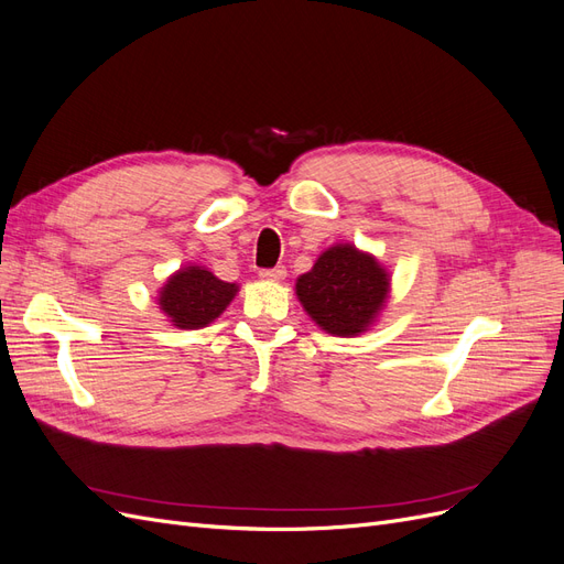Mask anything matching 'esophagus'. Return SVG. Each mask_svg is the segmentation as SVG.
Returning a JSON list of instances; mask_svg holds the SVG:
<instances>
[{
  "mask_svg": "<svg viewBox=\"0 0 564 564\" xmlns=\"http://www.w3.org/2000/svg\"><path fill=\"white\" fill-rule=\"evenodd\" d=\"M259 275L263 278V280H270V282H280V280H284L286 278V268L284 265H278V268H265V270H261Z\"/></svg>",
  "mask_w": 564,
  "mask_h": 564,
  "instance_id": "34e87169",
  "label": "esophagus"
}]
</instances>
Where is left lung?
Masks as SVG:
<instances>
[{
    "instance_id": "1",
    "label": "left lung",
    "mask_w": 564,
    "mask_h": 564,
    "mask_svg": "<svg viewBox=\"0 0 564 564\" xmlns=\"http://www.w3.org/2000/svg\"><path fill=\"white\" fill-rule=\"evenodd\" d=\"M390 275L371 253L334 245L296 280V296L317 327L334 336L367 332L383 311Z\"/></svg>"
}]
</instances>
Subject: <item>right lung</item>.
<instances>
[{"label":"right lung","mask_w":564,"mask_h":564,"mask_svg":"<svg viewBox=\"0 0 564 564\" xmlns=\"http://www.w3.org/2000/svg\"><path fill=\"white\" fill-rule=\"evenodd\" d=\"M237 284L218 280L202 265H185L160 289V308L178 329H202L224 313L237 294Z\"/></svg>","instance_id":"add662e5"}]
</instances>
